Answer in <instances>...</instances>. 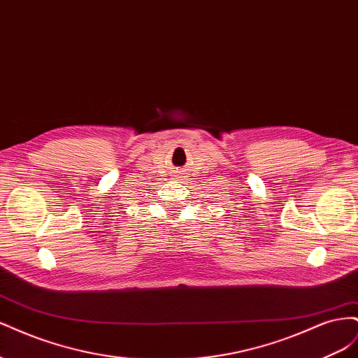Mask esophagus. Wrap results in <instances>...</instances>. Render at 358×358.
I'll use <instances>...</instances> for the list:
<instances>
[{
    "mask_svg": "<svg viewBox=\"0 0 358 358\" xmlns=\"http://www.w3.org/2000/svg\"><path fill=\"white\" fill-rule=\"evenodd\" d=\"M187 175H188V173H187L185 170H183V169H178V170H175V175H173V176H175V178L179 179V180H182V179L187 178Z\"/></svg>",
    "mask_w": 358,
    "mask_h": 358,
    "instance_id": "esophagus-1",
    "label": "esophagus"
}]
</instances>
